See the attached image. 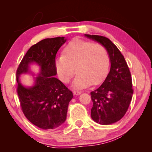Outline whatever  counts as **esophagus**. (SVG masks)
Listing matches in <instances>:
<instances>
[{
	"label": "esophagus",
	"instance_id": "34e87169",
	"mask_svg": "<svg viewBox=\"0 0 152 152\" xmlns=\"http://www.w3.org/2000/svg\"><path fill=\"white\" fill-rule=\"evenodd\" d=\"M74 95H79V94H81V92L79 91H74Z\"/></svg>",
	"mask_w": 152,
	"mask_h": 152
}]
</instances>
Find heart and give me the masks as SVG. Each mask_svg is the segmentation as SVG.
<instances>
[{
  "label": "heart",
  "instance_id": "heart-1",
  "mask_svg": "<svg viewBox=\"0 0 152 152\" xmlns=\"http://www.w3.org/2000/svg\"><path fill=\"white\" fill-rule=\"evenodd\" d=\"M109 65L107 50L102 44L76 38L66 46L64 55L56 59L59 78L68 83L76 72L72 83L74 88L82 89L91 84H98L105 78Z\"/></svg>",
  "mask_w": 152,
  "mask_h": 152
}]
</instances>
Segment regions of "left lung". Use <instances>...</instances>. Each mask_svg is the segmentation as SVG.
I'll list each match as a JSON object with an SVG mask.
<instances>
[{
	"mask_svg": "<svg viewBox=\"0 0 152 152\" xmlns=\"http://www.w3.org/2000/svg\"><path fill=\"white\" fill-rule=\"evenodd\" d=\"M85 36L102 44L109 54V74L102 84L91 92L93 102L91 116L100 124H111L124 116L132 101L134 90L130 71L124 56L109 38L96 35Z\"/></svg>",
	"mask_w": 152,
	"mask_h": 152,
	"instance_id": "8db88e82",
	"label": "left lung"
}]
</instances>
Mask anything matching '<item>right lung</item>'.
<instances>
[{
	"mask_svg": "<svg viewBox=\"0 0 152 152\" xmlns=\"http://www.w3.org/2000/svg\"><path fill=\"white\" fill-rule=\"evenodd\" d=\"M66 41L65 37L46 38L29 48L16 71L19 101L23 112L29 121L42 129H53L65 122L68 106L73 93L55 77L56 55ZM35 63L40 71L31 87L20 81V75L31 73L30 66Z\"/></svg>",
	"mask_w": 152,
	"mask_h": 152,
	"instance_id": "obj_1",
	"label": "right lung"
}]
</instances>
